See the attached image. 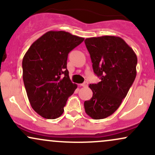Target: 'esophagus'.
Here are the masks:
<instances>
[{
  "label": "esophagus",
  "instance_id": "1",
  "mask_svg": "<svg viewBox=\"0 0 155 155\" xmlns=\"http://www.w3.org/2000/svg\"><path fill=\"white\" fill-rule=\"evenodd\" d=\"M88 85V82L87 81H84V83H82V84H80V86L81 87H87Z\"/></svg>",
  "mask_w": 155,
  "mask_h": 155
}]
</instances>
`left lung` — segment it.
I'll return each mask as SVG.
<instances>
[{
	"mask_svg": "<svg viewBox=\"0 0 155 155\" xmlns=\"http://www.w3.org/2000/svg\"><path fill=\"white\" fill-rule=\"evenodd\" d=\"M93 71L101 79L89 87L93 95L85 101V112L94 120L109 117L126 97L136 76L137 56L122 38L113 35L84 40Z\"/></svg>",
	"mask_w": 155,
	"mask_h": 155,
	"instance_id": "obj_1",
	"label": "left lung"
}]
</instances>
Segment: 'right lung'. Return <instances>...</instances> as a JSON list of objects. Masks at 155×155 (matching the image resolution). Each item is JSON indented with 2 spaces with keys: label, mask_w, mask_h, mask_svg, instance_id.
Listing matches in <instances>:
<instances>
[{
  "label": "right lung",
  "mask_w": 155,
  "mask_h": 155,
  "mask_svg": "<svg viewBox=\"0 0 155 155\" xmlns=\"http://www.w3.org/2000/svg\"><path fill=\"white\" fill-rule=\"evenodd\" d=\"M84 38L65 31H49L32 44L22 60V78L32 108L54 120L63 114L67 100L77 88L67 69L68 53Z\"/></svg>",
  "instance_id": "right-lung-1"
}]
</instances>
